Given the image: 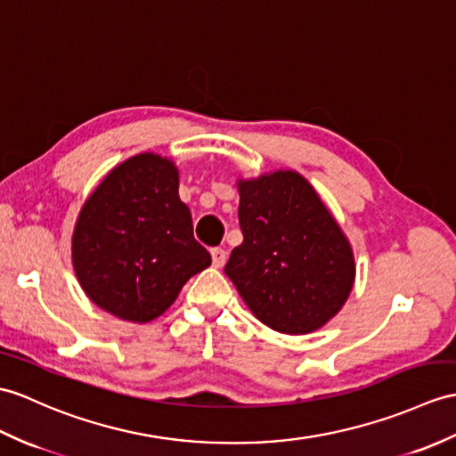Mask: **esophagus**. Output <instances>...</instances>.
Segmentation results:
<instances>
[{"label": "esophagus", "mask_w": 456, "mask_h": 456, "mask_svg": "<svg viewBox=\"0 0 456 456\" xmlns=\"http://www.w3.org/2000/svg\"><path fill=\"white\" fill-rule=\"evenodd\" d=\"M227 260V252L224 248H211V262L216 268H221Z\"/></svg>", "instance_id": "1"}]
</instances>
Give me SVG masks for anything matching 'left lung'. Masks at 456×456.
Returning <instances> with one entry per match:
<instances>
[{
    "label": "left lung",
    "instance_id": "8db88e82",
    "mask_svg": "<svg viewBox=\"0 0 456 456\" xmlns=\"http://www.w3.org/2000/svg\"><path fill=\"white\" fill-rule=\"evenodd\" d=\"M242 242L225 273L260 322L281 334L319 330L354 288L349 240L295 171L239 180Z\"/></svg>",
    "mask_w": 456,
    "mask_h": 456
}]
</instances>
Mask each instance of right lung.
Wrapping results in <instances>:
<instances>
[{"label": "right lung", "instance_id": "1", "mask_svg": "<svg viewBox=\"0 0 456 456\" xmlns=\"http://www.w3.org/2000/svg\"><path fill=\"white\" fill-rule=\"evenodd\" d=\"M87 297L122 321L150 322L211 264L178 198L173 161L142 153L104 176L83 204L71 239Z\"/></svg>", "mask_w": 456, "mask_h": 456}]
</instances>
